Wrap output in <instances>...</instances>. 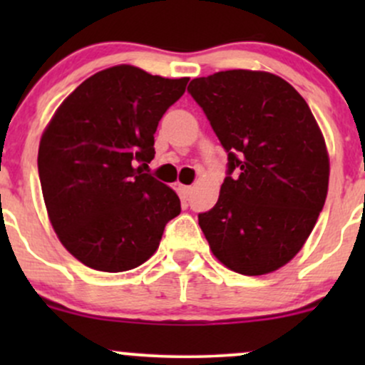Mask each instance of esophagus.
Returning <instances> with one entry per match:
<instances>
[{"label": "esophagus", "instance_id": "esophagus-1", "mask_svg": "<svg viewBox=\"0 0 365 365\" xmlns=\"http://www.w3.org/2000/svg\"><path fill=\"white\" fill-rule=\"evenodd\" d=\"M178 190H180V195H182L183 199H185V197L190 195L192 187L190 185H178Z\"/></svg>", "mask_w": 365, "mask_h": 365}]
</instances>
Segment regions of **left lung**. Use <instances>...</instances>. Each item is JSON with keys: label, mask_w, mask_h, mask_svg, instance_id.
I'll use <instances>...</instances> for the list:
<instances>
[{"label": "left lung", "mask_w": 365, "mask_h": 365, "mask_svg": "<svg viewBox=\"0 0 365 365\" xmlns=\"http://www.w3.org/2000/svg\"><path fill=\"white\" fill-rule=\"evenodd\" d=\"M188 92L228 153L216 206L199 225L235 273H273L295 257L324 206L329 158L305 99L282 77L226 70Z\"/></svg>", "instance_id": "obj_1"}]
</instances>
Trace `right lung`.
Masks as SVG:
<instances>
[{
  "instance_id": "obj_1",
  "label": "right lung",
  "mask_w": 365,
  "mask_h": 365,
  "mask_svg": "<svg viewBox=\"0 0 365 365\" xmlns=\"http://www.w3.org/2000/svg\"><path fill=\"white\" fill-rule=\"evenodd\" d=\"M188 78H165L132 65L94 73L46 127L37 168L58 238L82 264L106 273L140 266L180 215L173 188L145 173L159 120Z\"/></svg>"
}]
</instances>
